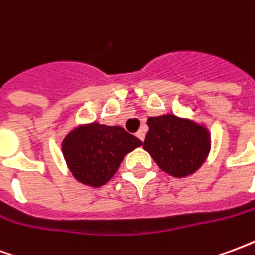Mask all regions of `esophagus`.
I'll return each mask as SVG.
<instances>
[{
    "label": "esophagus",
    "mask_w": 255,
    "mask_h": 255,
    "mask_svg": "<svg viewBox=\"0 0 255 255\" xmlns=\"http://www.w3.org/2000/svg\"><path fill=\"white\" fill-rule=\"evenodd\" d=\"M136 136H138V138L140 139V140H143V139H144V132H143V131H142V129H140V131H138V132H136Z\"/></svg>",
    "instance_id": "obj_1"
}]
</instances>
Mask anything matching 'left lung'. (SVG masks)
I'll use <instances>...</instances> for the list:
<instances>
[{
	"label": "left lung",
	"instance_id": "8db88e82",
	"mask_svg": "<svg viewBox=\"0 0 255 255\" xmlns=\"http://www.w3.org/2000/svg\"><path fill=\"white\" fill-rule=\"evenodd\" d=\"M147 126L143 149L166 173L188 176L206 160L210 140L208 131L201 126L173 115L149 117Z\"/></svg>",
	"mask_w": 255,
	"mask_h": 255
}]
</instances>
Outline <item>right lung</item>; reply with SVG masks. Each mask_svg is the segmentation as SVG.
Listing matches in <instances>:
<instances>
[{
  "label": "right lung",
  "mask_w": 255,
  "mask_h": 255,
  "mask_svg": "<svg viewBox=\"0 0 255 255\" xmlns=\"http://www.w3.org/2000/svg\"><path fill=\"white\" fill-rule=\"evenodd\" d=\"M140 144L124 128L93 123L64 139V155L79 182L100 187L116 173L124 155Z\"/></svg>",
  "instance_id": "obj_1"
}]
</instances>
